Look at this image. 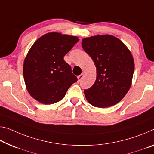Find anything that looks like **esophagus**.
Instances as JSON below:
<instances>
[{"label":"esophagus","mask_w":154,"mask_h":154,"mask_svg":"<svg viewBox=\"0 0 154 154\" xmlns=\"http://www.w3.org/2000/svg\"><path fill=\"white\" fill-rule=\"evenodd\" d=\"M84 73H82V74H81L79 75V76H78V82H81L82 81V79H83V77H84Z\"/></svg>","instance_id":"esophagus-1"}]
</instances>
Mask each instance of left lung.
Masks as SVG:
<instances>
[{
    "label": "left lung",
    "instance_id": "obj_1",
    "mask_svg": "<svg viewBox=\"0 0 154 154\" xmlns=\"http://www.w3.org/2000/svg\"><path fill=\"white\" fill-rule=\"evenodd\" d=\"M82 47L93 60L96 81L84 90L86 99L94 107L105 108L120 102L130 90L134 71L130 51L112 35H97L82 39Z\"/></svg>",
    "mask_w": 154,
    "mask_h": 154
}]
</instances>
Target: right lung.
Wrapping results in <instances>:
<instances>
[{"instance_id":"1","label":"right lung","mask_w":154,"mask_h":154,"mask_svg":"<svg viewBox=\"0 0 154 154\" xmlns=\"http://www.w3.org/2000/svg\"><path fill=\"white\" fill-rule=\"evenodd\" d=\"M77 36L50 32L39 38L31 46L23 64L26 90L42 104H53L64 98L77 81L64 57L76 44Z\"/></svg>"}]
</instances>
